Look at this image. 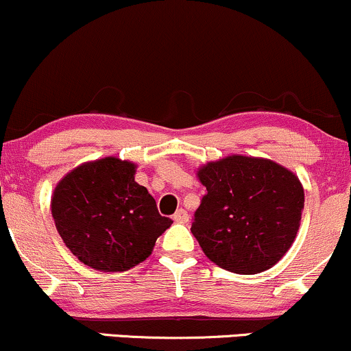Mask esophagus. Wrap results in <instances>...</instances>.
Instances as JSON below:
<instances>
[{"label":"esophagus","mask_w":351,"mask_h":351,"mask_svg":"<svg viewBox=\"0 0 351 351\" xmlns=\"http://www.w3.org/2000/svg\"><path fill=\"white\" fill-rule=\"evenodd\" d=\"M172 220L177 221V223H187V221H189V213L185 212L184 208H179L174 213V217H172Z\"/></svg>","instance_id":"esophagus-1"}]
</instances>
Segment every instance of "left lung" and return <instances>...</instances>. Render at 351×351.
<instances>
[{"label":"left lung","mask_w":351,"mask_h":351,"mask_svg":"<svg viewBox=\"0 0 351 351\" xmlns=\"http://www.w3.org/2000/svg\"><path fill=\"white\" fill-rule=\"evenodd\" d=\"M197 177L207 195L191 232L210 261L256 274L289 251L304 210V187L294 172L271 159L232 154L204 164Z\"/></svg>","instance_id":"obj_1"}]
</instances>
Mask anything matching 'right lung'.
Segmentation results:
<instances>
[{
    "label": "right lung",
    "instance_id": "obj_1",
    "mask_svg": "<svg viewBox=\"0 0 351 351\" xmlns=\"http://www.w3.org/2000/svg\"><path fill=\"white\" fill-rule=\"evenodd\" d=\"M136 167L113 156L90 160L62 177L52 192V218L62 241L97 271H126L143 263L172 223L134 180Z\"/></svg>",
    "mask_w": 351,
    "mask_h": 351
}]
</instances>
